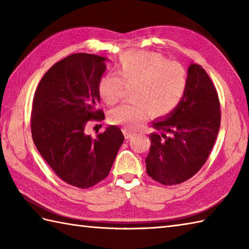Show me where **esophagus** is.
<instances>
[{"label":"esophagus","mask_w":249,"mask_h":249,"mask_svg":"<svg viewBox=\"0 0 249 249\" xmlns=\"http://www.w3.org/2000/svg\"><path fill=\"white\" fill-rule=\"evenodd\" d=\"M123 133H124V136H125V139H130L131 137H133L135 134L134 133H131V131H129V130H127L126 128H123Z\"/></svg>","instance_id":"obj_1"}]
</instances>
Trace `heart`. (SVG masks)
<instances>
[{"label":"heart","mask_w":249,"mask_h":249,"mask_svg":"<svg viewBox=\"0 0 249 249\" xmlns=\"http://www.w3.org/2000/svg\"><path fill=\"white\" fill-rule=\"evenodd\" d=\"M114 73H108L98 82L97 91L105 104L115 105L123 94L124 86L131 87V103L122 104L109 112L111 124L135 129L149 111L161 118L176 110L186 95L188 73L178 62L143 50H131L122 54L114 65Z\"/></svg>","instance_id":"1"}]
</instances>
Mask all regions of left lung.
Returning <instances> with one entry per match:
<instances>
[{"label":"left lung","mask_w":249,"mask_h":249,"mask_svg":"<svg viewBox=\"0 0 249 249\" xmlns=\"http://www.w3.org/2000/svg\"><path fill=\"white\" fill-rule=\"evenodd\" d=\"M217 91L201 65L188 68V88L183 102L162 121L152 124L146 173L166 186L193 178L205 163L220 126Z\"/></svg>","instance_id":"obj_1"}]
</instances>
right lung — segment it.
Here are the masks:
<instances>
[{
  "mask_svg": "<svg viewBox=\"0 0 249 249\" xmlns=\"http://www.w3.org/2000/svg\"><path fill=\"white\" fill-rule=\"evenodd\" d=\"M105 57L73 53L55 63L37 87L31 133L37 150L65 183L87 189L107 178L124 136L111 125L96 138L84 133L89 122L105 119L97 109Z\"/></svg>",
  "mask_w": 249,
  "mask_h": 249,
  "instance_id": "1",
  "label": "right lung"
}]
</instances>
